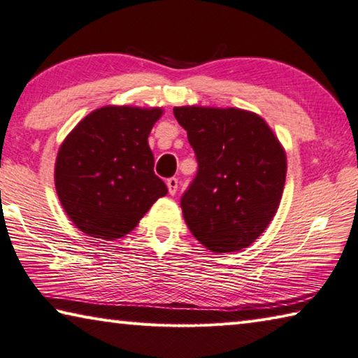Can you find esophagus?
Returning a JSON list of instances; mask_svg holds the SVG:
<instances>
[{
	"mask_svg": "<svg viewBox=\"0 0 358 358\" xmlns=\"http://www.w3.org/2000/svg\"><path fill=\"white\" fill-rule=\"evenodd\" d=\"M167 189H169V194H171V196H173V194L177 192V189H178V180L175 178V177L169 178L167 180Z\"/></svg>",
	"mask_w": 358,
	"mask_h": 358,
	"instance_id": "1",
	"label": "esophagus"
}]
</instances>
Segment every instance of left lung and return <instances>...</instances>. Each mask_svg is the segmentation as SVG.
Listing matches in <instances>:
<instances>
[{
	"mask_svg": "<svg viewBox=\"0 0 358 358\" xmlns=\"http://www.w3.org/2000/svg\"><path fill=\"white\" fill-rule=\"evenodd\" d=\"M173 115L199 164L180 202L187 227L210 251H241L262 235L280 207L284 148L259 115L241 108L185 106Z\"/></svg>",
	"mask_w": 358,
	"mask_h": 358,
	"instance_id": "obj_1",
	"label": "left lung"
}]
</instances>
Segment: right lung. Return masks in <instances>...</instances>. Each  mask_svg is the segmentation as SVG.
Segmentation results:
<instances>
[{
  "label": "right lung",
  "mask_w": 358,
  "mask_h": 358,
  "mask_svg": "<svg viewBox=\"0 0 358 358\" xmlns=\"http://www.w3.org/2000/svg\"><path fill=\"white\" fill-rule=\"evenodd\" d=\"M162 108L107 106L87 115L59 147L55 187L66 215L94 238L134 229L167 186L155 175L148 136Z\"/></svg>",
  "instance_id": "1"
}]
</instances>
